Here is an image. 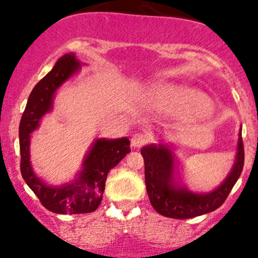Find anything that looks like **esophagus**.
<instances>
[{"mask_svg": "<svg viewBox=\"0 0 258 258\" xmlns=\"http://www.w3.org/2000/svg\"><path fill=\"white\" fill-rule=\"evenodd\" d=\"M148 141H150V137H148V135H146V134H135L131 138V146L134 148H141V147H143L146 143H148Z\"/></svg>", "mask_w": 258, "mask_h": 258, "instance_id": "obj_1", "label": "esophagus"}]
</instances>
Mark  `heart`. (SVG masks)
Returning <instances> with one entry per match:
<instances>
[{
	"mask_svg": "<svg viewBox=\"0 0 258 258\" xmlns=\"http://www.w3.org/2000/svg\"><path fill=\"white\" fill-rule=\"evenodd\" d=\"M151 99L159 106L170 110H184L188 107H195L199 110L207 108L199 95L172 85L156 88L151 93Z\"/></svg>",
	"mask_w": 258,
	"mask_h": 258,
	"instance_id": "b5f03b06",
	"label": "heart"
}]
</instances>
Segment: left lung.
Here are the masks:
<instances>
[{
    "instance_id": "8db88e82",
    "label": "left lung",
    "mask_w": 258,
    "mask_h": 258,
    "mask_svg": "<svg viewBox=\"0 0 258 258\" xmlns=\"http://www.w3.org/2000/svg\"><path fill=\"white\" fill-rule=\"evenodd\" d=\"M236 157L231 172L215 190L198 194L175 181L174 153L167 145L146 146L141 150L145 159V180L152 207L161 215L172 219H189L204 215L220 208L240 178L245 151L238 134Z\"/></svg>"
}]
</instances>
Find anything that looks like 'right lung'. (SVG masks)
Listing matches in <instances>:
<instances>
[{"label":"right lung","instance_id":"add662e5","mask_svg":"<svg viewBox=\"0 0 258 258\" xmlns=\"http://www.w3.org/2000/svg\"><path fill=\"white\" fill-rule=\"evenodd\" d=\"M80 67L75 54L68 53L59 58L53 69L32 90L20 123L22 177L43 207L56 214H86L96 210L102 200L107 173L131 152L128 138H99L84 158L81 172L70 183L51 186L34 174L29 161L31 134L39 126L43 116L53 108L56 90Z\"/></svg>","mask_w":258,"mask_h":258}]
</instances>
